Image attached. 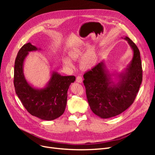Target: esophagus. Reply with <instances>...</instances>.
Listing matches in <instances>:
<instances>
[{
    "instance_id": "34e87169",
    "label": "esophagus",
    "mask_w": 155,
    "mask_h": 155,
    "mask_svg": "<svg viewBox=\"0 0 155 155\" xmlns=\"http://www.w3.org/2000/svg\"><path fill=\"white\" fill-rule=\"evenodd\" d=\"M76 81H77L78 83H82V81H83L82 78H81L80 76H78L76 78Z\"/></svg>"
}]
</instances>
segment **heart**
Masks as SVG:
<instances>
[{
    "instance_id": "b5f03b06",
    "label": "heart",
    "mask_w": 155,
    "mask_h": 155,
    "mask_svg": "<svg viewBox=\"0 0 155 155\" xmlns=\"http://www.w3.org/2000/svg\"><path fill=\"white\" fill-rule=\"evenodd\" d=\"M86 48L81 47L70 50L68 52V54L70 58L74 60L81 58L83 56L81 61V66L85 69H91L96 66L97 63V57L93 50H88L87 51V53L84 54ZM63 63L68 68L74 67V64L72 63L71 59L68 58H63Z\"/></svg>"
}]
</instances>
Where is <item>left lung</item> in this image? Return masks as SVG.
<instances>
[{"instance_id":"obj_1","label":"left lung","mask_w":155,"mask_h":155,"mask_svg":"<svg viewBox=\"0 0 155 155\" xmlns=\"http://www.w3.org/2000/svg\"><path fill=\"white\" fill-rule=\"evenodd\" d=\"M132 48L134 55L120 80L114 84L104 69V63H98L83 75V83L92 111L101 118L121 114L133 104L142 81V67L140 51L129 37L124 38Z\"/></svg>"}]
</instances>
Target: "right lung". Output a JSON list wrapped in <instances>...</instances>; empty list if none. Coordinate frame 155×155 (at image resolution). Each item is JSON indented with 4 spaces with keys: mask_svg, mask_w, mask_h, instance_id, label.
Listing matches in <instances>:
<instances>
[{
    "mask_svg": "<svg viewBox=\"0 0 155 155\" xmlns=\"http://www.w3.org/2000/svg\"><path fill=\"white\" fill-rule=\"evenodd\" d=\"M37 50L35 46L28 43L18 51L14 67V87L23 106L30 114L41 120H53L64 113L68 89L76 77L62 76L53 72L46 87L41 90L33 88L25 79L22 68L28 51Z\"/></svg>",
    "mask_w": 155,
    "mask_h": 155,
    "instance_id": "obj_1",
    "label": "right lung"
}]
</instances>
